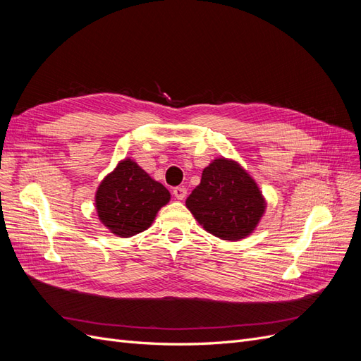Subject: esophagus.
I'll return each instance as SVG.
<instances>
[{"instance_id":"esophagus-1","label":"esophagus","mask_w":361,"mask_h":361,"mask_svg":"<svg viewBox=\"0 0 361 361\" xmlns=\"http://www.w3.org/2000/svg\"><path fill=\"white\" fill-rule=\"evenodd\" d=\"M173 195L178 200H183L185 197H187V190H185L183 187H176V188H173Z\"/></svg>"}]
</instances>
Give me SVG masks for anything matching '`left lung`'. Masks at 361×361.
<instances>
[{
	"mask_svg": "<svg viewBox=\"0 0 361 361\" xmlns=\"http://www.w3.org/2000/svg\"><path fill=\"white\" fill-rule=\"evenodd\" d=\"M192 216L223 241H241L256 231L267 200L253 176L232 158H215L185 202Z\"/></svg>",
	"mask_w": 361,
	"mask_h": 361,
	"instance_id": "1",
	"label": "left lung"
}]
</instances>
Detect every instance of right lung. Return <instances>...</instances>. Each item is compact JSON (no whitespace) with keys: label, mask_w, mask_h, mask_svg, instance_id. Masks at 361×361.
<instances>
[{"label":"right lung","mask_w":361,"mask_h":361,"mask_svg":"<svg viewBox=\"0 0 361 361\" xmlns=\"http://www.w3.org/2000/svg\"><path fill=\"white\" fill-rule=\"evenodd\" d=\"M170 199L161 182L150 178L133 158H125L101 180L94 194V209L108 232L130 238L147 231Z\"/></svg>","instance_id":"right-lung-1"}]
</instances>
